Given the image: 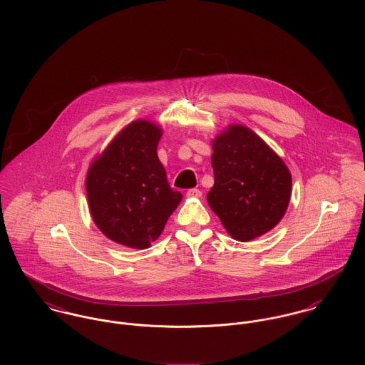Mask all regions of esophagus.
Wrapping results in <instances>:
<instances>
[{"instance_id":"esophagus-1","label":"esophagus","mask_w":365,"mask_h":365,"mask_svg":"<svg viewBox=\"0 0 365 365\" xmlns=\"http://www.w3.org/2000/svg\"><path fill=\"white\" fill-rule=\"evenodd\" d=\"M189 197H202V193L200 189H189L186 193Z\"/></svg>"}]
</instances>
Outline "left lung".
Returning a JSON list of instances; mask_svg holds the SVG:
<instances>
[{
  "instance_id": "1",
  "label": "left lung",
  "mask_w": 365,
  "mask_h": 365,
  "mask_svg": "<svg viewBox=\"0 0 365 365\" xmlns=\"http://www.w3.org/2000/svg\"><path fill=\"white\" fill-rule=\"evenodd\" d=\"M211 210L228 234L255 240L283 218L291 196V173L283 160L252 130L230 125L212 141Z\"/></svg>"
}]
</instances>
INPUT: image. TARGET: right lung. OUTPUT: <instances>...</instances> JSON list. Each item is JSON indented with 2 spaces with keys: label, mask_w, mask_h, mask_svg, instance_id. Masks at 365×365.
<instances>
[{
  "label": "right lung",
  "mask_w": 365,
  "mask_h": 365,
  "mask_svg": "<svg viewBox=\"0 0 365 365\" xmlns=\"http://www.w3.org/2000/svg\"><path fill=\"white\" fill-rule=\"evenodd\" d=\"M161 134L147 120L130 123L88 170L95 224L109 240L128 247L145 249L154 242L182 200L157 155Z\"/></svg>",
  "instance_id": "obj_1"
}]
</instances>
